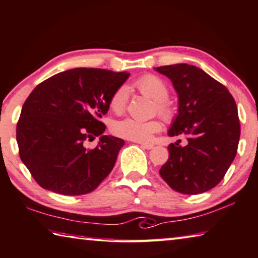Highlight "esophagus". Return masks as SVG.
Instances as JSON below:
<instances>
[{"label": "esophagus", "instance_id": "esophagus-1", "mask_svg": "<svg viewBox=\"0 0 258 258\" xmlns=\"http://www.w3.org/2000/svg\"><path fill=\"white\" fill-rule=\"evenodd\" d=\"M140 144H141V147L143 149H147V150H151L154 147V145L151 143H140Z\"/></svg>", "mask_w": 258, "mask_h": 258}]
</instances>
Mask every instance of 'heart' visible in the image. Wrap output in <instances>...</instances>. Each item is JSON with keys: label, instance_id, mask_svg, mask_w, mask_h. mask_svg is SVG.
<instances>
[{"label": "heart", "instance_id": "heart-1", "mask_svg": "<svg viewBox=\"0 0 258 258\" xmlns=\"http://www.w3.org/2000/svg\"><path fill=\"white\" fill-rule=\"evenodd\" d=\"M134 87L142 95L151 98L156 101L158 114L165 120H172L175 117V109L167 99L169 97V88L166 82L154 74H145L134 81ZM128 100V89L120 86L116 89L110 97L109 106L115 113H123ZM161 131V123L158 119L139 120L134 118H125L117 120L111 125V132L116 137L123 138L130 141L144 142Z\"/></svg>", "mask_w": 258, "mask_h": 258}]
</instances>
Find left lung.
Masks as SVG:
<instances>
[{"instance_id": "left-lung-1", "label": "left lung", "mask_w": 258, "mask_h": 258, "mask_svg": "<svg viewBox=\"0 0 258 258\" xmlns=\"http://www.w3.org/2000/svg\"><path fill=\"white\" fill-rule=\"evenodd\" d=\"M171 80L178 93V115L168 132L185 137L168 147L169 159L159 170L178 193L195 195L217 186L236 157L240 123L236 101L222 83L188 64L156 69Z\"/></svg>"}]
</instances>
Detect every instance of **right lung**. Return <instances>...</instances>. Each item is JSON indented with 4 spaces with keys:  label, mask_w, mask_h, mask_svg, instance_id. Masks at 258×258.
<instances>
[{
    "label": "right lung",
    "mask_w": 258,
    "mask_h": 258,
    "mask_svg": "<svg viewBox=\"0 0 258 258\" xmlns=\"http://www.w3.org/2000/svg\"><path fill=\"white\" fill-rule=\"evenodd\" d=\"M128 76L78 68L55 74L31 91L19 117L17 142L22 162L39 186L83 195L110 174L124 140L102 135L93 149L85 141L105 132L100 118Z\"/></svg>",
    "instance_id": "obj_1"
}]
</instances>
